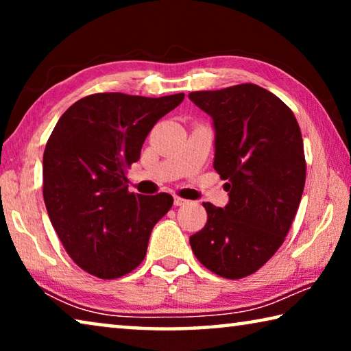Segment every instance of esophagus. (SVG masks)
Here are the masks:
<instances>
[{"instance_id": "1", "label": "esophagus", "mask_w": 351, "mask_h": 351, "mask_svg": "<svg viewBox=\"0 0 351 351\" xmlns=\"http://www.w3.org/2000/svg\"><path fill=\"white\" fill-rule=\"evenodd\" d=\"M189 201L187 199H184V198H180V197H175L173 198V204L175 206H184V204H187Z\"/></svg>"}]
</instances>
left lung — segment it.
I'll list each match as a JSON object with an SVG mask.
<instances>
[{"instance_id": "left-lung-1", "label": "left lung", "mask_w": 351, "mask_h": 351, "mask_svg": "<svg viewBox=\"0 0 351 351\" xmlns=\"http://www.w3.org/2000/svg\"><path fill=\"white\" fill-rule=\"evenodd\" d=\"M189 99L212 119L213 169L229 192L224 207L203 203L207 223L190 246L218 276H251L282 246L299 209L306 175L299 123L280 99L254 83Z\"/></svg>"}]
</instances>
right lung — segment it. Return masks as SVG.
Returning a JSON list of instances; mask_svg holds the SVG:
<instances>
[{"instance_id": "right-lung-1", "label": "right lung", "mask_w": 351, "mask_h": 351, "mask_svg": "<svg viewBox=\"0 0 351 351\" xmlns=\"http://www.w3.org/2000/svg\"><path fill=\"white\" fill-rule=\"evenodd\" d=\"M182 99L99 93L58 119L43 154V198L58 239L83 271L110 280L144 260L173 198L130 193L125 170L141 158L154 123Z\"/></svg>"}]
</instances>
